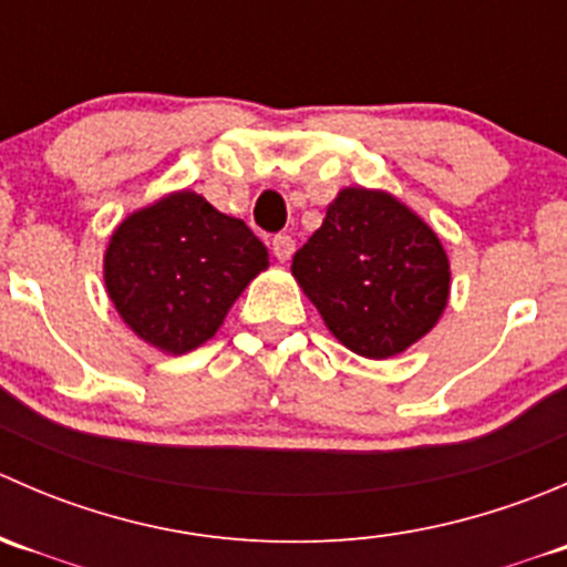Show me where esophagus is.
<instances>
[{
  "mask_svg": "<svg viewBox=\"0 0 567 567\" xmlns=\"http://www.w3.org/2000/svg\"><path fill=\"white\" fill-rule=\"evenodd\" d=\"M271 251L279 262H288L296 251V241L290 236H277L271 241Z\"/></svg>",
  "mask_w": 567,
  "mask_h": 567,
  "instance_id": "esophagus-1",
  "label": "esophagus"
}]
</instances>
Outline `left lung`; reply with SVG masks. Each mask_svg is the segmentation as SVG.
Listing matches in <instances>:
<instances>
[{
  "mask_svg": "<svg viewBox=\"0 0 567 567\" xmlns=\"http://www.w3.org/2000/svg\"><path fill=\"white\" fill-rule=\"evenodd\" d=\"M290 271L326 329L364 359L403 353L450 301V257L436 230L384 188H340Z\"/></svg>",
  "mask_w": 567,
  "mask_h": 567,
  "instance_id": "obj_1",
  "label": "left lung"
}]
</instances>
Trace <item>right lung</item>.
<instances>
[{
    "instance_id": "right-lung-1",
    "label": "right lung",
    "mask_w": 567,
    "mask_h": 567,
    "mask_svg": "<svg viewBox=\"0 0 567 567\" xmlns=\"http://www.w3.org/2000/svg\"><path fill=\"white\" fill-rule=\"evenodd\" d=\"M266 268L260 238L192 188L125 216L104 251L106 296L117 316L140 340L173 357L208 342Z\"/></svg>"
}]
</instances>
